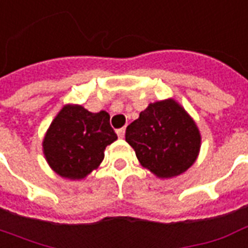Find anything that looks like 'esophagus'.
I'll use <instances>...</instances> for the list:
<instances>
[{
  "label": "esophagus",
  "instance_id": "obj_1",
  "mask_svg": "<svg viewBox=\"0 0 248 248\" xmlns=\"http://www.w3.org/2000/svg\"><path fill=\"white\" fill-rule=\"evenodd\" d=\"M124 131H126V130H124V127L117 130V134H118L119 138H124Z\"/></svg>",
  "mask_w": 248,
  "mask_h": 248
}]
</instances>
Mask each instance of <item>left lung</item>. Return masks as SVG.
Instances as JSON below:
<instances>
[{"instance_id":"1","label":"left lung","mask_w":248,"mask_h":248,"mask_svg":"<svg viewBox=\"0 0 248 248\" xmlns=\"http://www.w3.org/2000/svg\"><path fill=\"white\" fill-rule=\"evenodd\" d=\"M126 142L139 163L160 179L181 175L192 167L201 147L199 127L185 109L168 98L150 104L127 126Z\"/></svg>"}]
</instances>
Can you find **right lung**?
<instances>
[{
    "label": "right lung",
    "mask_w": 248,
    "mask_h": 248,
    "mask_svg": "<svg viewBox=\"0 0 248 248\" xmlns=\"http://www.w3.org/2000/svg\"><path fill=\"white\" fill-rule=\"evenodd\" d=\"M117 140L106 111L91 113L81 105H65L43 139V154L62 177L80 180L104 160L106 146Z\"/></svg>",
    "instance_id": "right-lung-1"
}]
</instances>
